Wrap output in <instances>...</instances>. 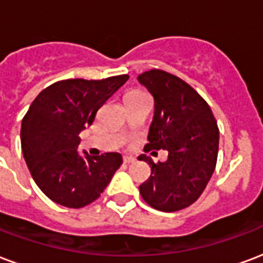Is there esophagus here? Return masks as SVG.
I'll return each instance as SVG.
<instances>
[{
	"mask_svg": "<svg viewBox=\"0 0 263 263\" xmlns=\"http://www.w3.org/2000/svg\"><path fill=\"white\" fill-rule=\"evenodd\" d=\"M137 160V159H135V157H132V156H124V163H128V164H129V163H134V161Z\"/></svg>",
	"mask_w": 263,
	"mask_h": 263,
	"instance_id": "obj_1",
	"label": "esophagus"
}]
</instances>
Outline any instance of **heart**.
Here are the masks:
<instances>
[{
  "label": "heart",
  "instance_id": "obj_1",
  "mask_svg": "<svg viewBox=\"0 0 263 263\" xmlns=\"http://www.w3.org/2000/svg\"><path fill=\"white\" fill-rule=\"evenodd\" d=\"M134 95H138V92H131L129 95H128V96H134ZM128 96H126V97H128Z\"/></svg>",
  "mask_w": 263,
  "mask_h": 263
}]
</instances>
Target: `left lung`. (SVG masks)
Here are the masks:
<instances>
[{
	"label": "left lung",
	"mask_w": 263,
	"mask_h": 263,
	"mask_svg": "<svg viewBox=\"0 0 263 263\" xmlns=\"http://www.w3.org/2000/svg\"><path fill=\"white\" fill-rule=\"evenodd\" d=\"M155 100L145 151H167L164 163L146 155L151 177L139 186L143 201L153 209L177 212L201 196L215 171L219 128L208 103L180 78L160 69L138 77ZM156 153V152H153Z\"/></svg>",
	"instance_id": "left-lung-1"
}]
</instances>
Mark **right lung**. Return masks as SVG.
<instances>
[{"instance_id": "obj_1", "label": "right lung", "mask_w": 263, "mask_h": 263, "mask_svg": "<svg viewBox=\"0 0 263 263\" xmlns=\"http://www.w3.org/2000/svg\"><path fill=\"white\" fill-rule=\"evenodd\" d=\"M128 78L60 81L30 104L21 128L22 153L34 182L52 202L72 209L92 203L122 164L120 153L92 157L78 146L79 134Z\"/></svg>"}]
</instances>
